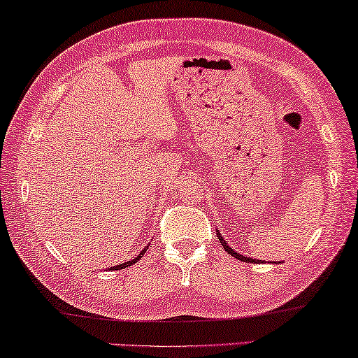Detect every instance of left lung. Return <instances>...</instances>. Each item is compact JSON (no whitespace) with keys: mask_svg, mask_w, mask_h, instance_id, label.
Here are the masks:
<instances>
[{"mask_svg":"<svg viewBox=\"0 0 358 358\" xmlns=\"http://www.w3.org/2000/svg\"><path fill=\"white\" fill-rule=\"evenodd\" d=\"M219 235V240H220V243H222V247H224V250L229 255H231V257H235V258H238V259H241V262H248V263H257V259H253V258H247V257H243V255H240V253H236V252H234V248H230L229 245H227V241L224 240V236H222L220 234H217Z\"/></svg>","mask_w":358,"mask_h":358,"instance_id":"obj_1","label":"left lung"}]
</instances>
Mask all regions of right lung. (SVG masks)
Listing matches in <instances>:
<instances>
[{"mask_svg":"<svg viewBox=\"0 0 358 358\" xmlns=\"http://www.w3.org/2000/svg\"><path fill=\"white\" fill-rule=\"evenodd\" d=\"M145 253H146V248H145V250H143V252H141V253H139L136 258H133V259H131V262H127V263L117 264V266H113V268H111V270H123V268H127V266H131V264H133V263H136V262H138V259H141V257H143V255H145Z\"/></svg>","mask_w":358,"mask_h":358,"instance_id":"add662e5","label":"right lung"}]
</instances>
